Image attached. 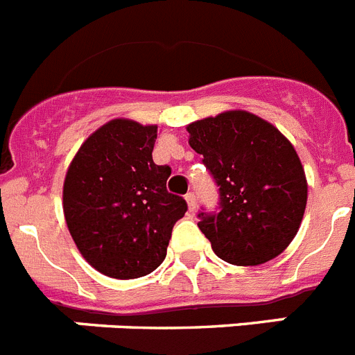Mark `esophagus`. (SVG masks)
Instances as JSON below:
<instances>
[{
	"label": "esophagus",
	"instance_id": "34e87169",
	"mask_svg": "<svg viewBox=\"0 0 355 355\" xmlns=\"http://www.w3.org/2000/svg\"><path fill=\"white\" fill-rule=\"evenodd\" d=\"M184 199H187V202H188V209H190V211H193V209L197 208V197H196V193L188 192L187 196H184Z\"/></svg>",
	"mask_w": 355,
	"mask_h": 355
}]
</instances>
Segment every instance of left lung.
I'll return each mask as SVG.
<instances>
[{"instance_id": "obj_1", "label": "left lung", "mask_w": 355, "mask_h": 355, "mask_svg": "<svg viewBox=\"0 0 355 355\" xmlns=\"http://www.w3.org/2000/svg\"><path fill=\"white\" fill-rule=\"evenodd\" d=\"M187 130L218 187V208L197 215L213 252L238 266L274 259L299 231L307 202L293 146L270 122L241 110L192 122Z\"/></svg>"}]
</instances>
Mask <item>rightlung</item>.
<instances>
[{"label":"right lung","mask_w":355,"mask_h":355,"mask_svg":"<svg viewBox=\"0 0 355 355\" xmlns=\"http://www.w3.org/2000/svg\"><path fill=\"white\" fill-rule=\"evenodd\" d=\"M158 128L115 119L92 133L64 183V215L83 258L101 274L137 279L167 256L187 200L167 190L172 168L153 162Z\"/></svg>","instance_id":"right-lung-1"}]
</instances>
